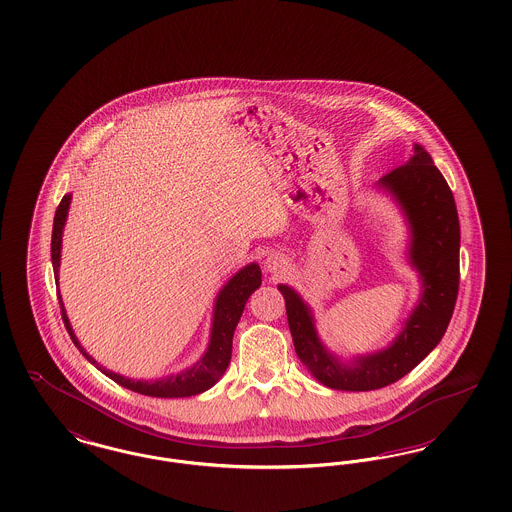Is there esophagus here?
<instances>
[{"label":"esophagus","instance_id":"esophagus-1","mask_svg":"<svg viewBox=\"0 0 512 512\" xmlns=\"http://www.w3.org/2000/svg\"><path fill=\"white\" fill-rule=\"evenodd\" d=\"M286 267H288L286 259H284L282 255H278V253H272V255H268L267 261H265V268H267L268 272H272V274H276V272H282V270H284Z\"/></svg>","mask_w":512,"mask_h":512}]
</instances>
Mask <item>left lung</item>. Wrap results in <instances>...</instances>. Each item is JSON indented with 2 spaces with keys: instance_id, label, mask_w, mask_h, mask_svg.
Masks as SVG:
<instances>
[{
  "instance_id": "left-lung-1",
  "label": "left lung",
  "mask_w": 512,
  "mask_h": 512,
  "mask_svg": "<svg viewBox=\"0 0 512 512\" xmlns=\"http://www.w3.org/2000/svg\"><path fill=\"white\" fill-rule=\"evenodd\" d=\"M401 209L409 228L407 259L420 278V297L388 347L341 361L318 338L315 315L288 284L278 290L286 299L288 324L299 361L326 388L380 390L409 374L438 345L459 293L461 226L453 192L430 153L414 144L411 159L376 182Z\"/></svg>"
}]
</instances>
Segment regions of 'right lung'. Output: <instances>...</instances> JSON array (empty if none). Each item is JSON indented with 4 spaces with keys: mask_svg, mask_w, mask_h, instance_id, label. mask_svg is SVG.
<instances>
[{
    "mask_svg": "<svg viewBox=\"0 0 512 512\" xmlns=\"http://www.w3.org/2000/svg\"><path fill=\"white\" fill-rule=\"evenodd\" d=\"M71 199L73 195L65 194L57 211H55V219H53V232H51V265H53V274H55V284H57V297H59V305H61V315L63 322L67 326V332L71 336L74 345L78 347V351L99 368L107 378H111L113 382H117L126 390L136 391L142 395L149 397H163V399H174V397H190L197 395L203 391L213 388L220 380V376L224 374V370L230 365V357H232V338H234V330L240 322V317L244 313L245 303L249 299V295L255 292L261 286V268L257 263H249L244 268H240L217 293L215 299V307H213V322H211V336H209V345L205 349V353L199 357V361L194 366L171 374L165 378H157V380H134L128 376L117 374L113 370H107L105 366L99 365L98 361L86 353V349L80 345L78 338L74 336L73 326L67 317L61 293H59V265H61V245H63V230H65V222L69 215V207H71Z\"/></svg>",
    "mask_w": 512,
    "mask_h": 512,
    "instance_id": "obj_1",
    "label": "right lung"
}]
</instances>
